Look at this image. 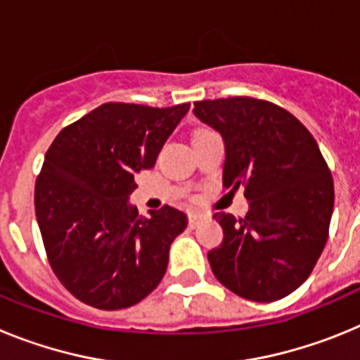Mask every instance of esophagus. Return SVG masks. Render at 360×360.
I'll return each instance as SVG.
<instances>
[{"mask_svg": "<svg viewBox=\"0 0 360 360\" xmlns=\"http://www.w3.org/2000/svg\"><path fill=\"white\" fill-rule=\"evenodd\" d=\"M202 218L203 216L200 214V212H189V214H187V221H189L191 227H196V225L202 221Z\"/></svg>", "mask_w": 360, "mask_h": 360, "instance_id": "34e87169", "label": "esophagus"}]
</instances>
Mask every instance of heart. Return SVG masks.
Masks as SVG:
<instances>
[{
    "instance_id": "b5f03b06",
    "label": "heart",
    "mask_w": 360,
    "mask_h": 360,
    "mask_svg": "<svg viewBox=\"0 0 360 360\" xmlns=\"http://www.w3.org/2000/svg\"><path fill=\"white\" fill-rule=\"evenodd\" d=\"M203 131H207V129H198V131H196L195 135H198V133H203Z\"/></svg>"
}]
</instances>
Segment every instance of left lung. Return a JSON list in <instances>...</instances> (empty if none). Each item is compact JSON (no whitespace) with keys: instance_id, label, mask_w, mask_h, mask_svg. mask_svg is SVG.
Segmentation results:
<instances>
[{"instance_id":"obj_1","label":"left lung","mask_w":360,"mask_h":360,"mask_svg":"<svg viewBox=\"0 0 360 360\" xmlns=\"http://www.w3.org/2000/svg\"><path fill=\"white\" fill-rule=\"evenodd\" d=\"M225 142L224 186L243 187L249 212H216L224 241L209 250L212 274L240 297L270 303L307 281L326 240L333 178L311 133L290 111L254 97L195 103Z\"/></svg>"}]
</instances>
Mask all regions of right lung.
Wrapping results in <instances>:
<instances>
[{
  "instance_id": "add662e5",
  "label": "right lung",
  "mask_w": 360,
  "mask_h": 360,
  "mask_svg": "<svg viewBox=\"0 0 360 360\" xmlns=\"http://www.w3.org/2000/svg\"><path fill=\"white\" fill-rule=\"evenodd\" d=\"M187 111L189 103H106L63 128L44 155L34 191L41 238L53 274L82 303L133 307L164 278L186 214L164 205L142 218L128 198Z\"/></svg>"
}]
</instances>
